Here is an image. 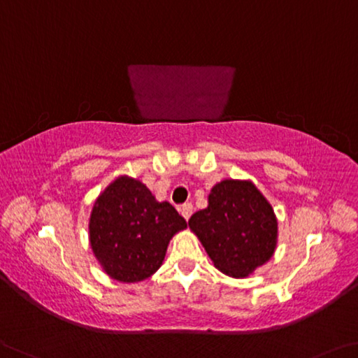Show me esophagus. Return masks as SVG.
I'll list each match as a JSON object with an SVG mask.
<instances>
[{"mask_svg":"<svg viewBox=\"0 0 358 358\" xmlns=\"http://www.w3.org/2000/svg\"><path fill=\"white\" fill-rule=\"evenodd\" d=\"M180 213L183 215V218H185L186 221H188L189 217H191V213H192V203H191V202L183 203V206L180 207Z\"/></svg>","mask_w":358,"mask_h":358,"instance_id":"obj_1","label":"esophagus"}]
</instances>
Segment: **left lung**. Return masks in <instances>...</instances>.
I'll return each instance as SVG.
<instances>
[{"instance_id": "8db88e82", "label": "left lung", "mask_w": 358, "mask_h": 358, "mask_svg": "<svg viewBox=\"0 0 358 358\" xmlns=\"http://www.w3.org/2000/svg\"><path fill=\"white\" fill-rule=\"evenodd\" d=\"M188 224L228 275L247 277L274 253L277 220L250 181L224 180L213 186L208 207L192 215Z\"/></svg>"}]
</instances>
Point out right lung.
Returning <instances> with one entry per match:
<instances>
[{"mask_svg": "<svg viewBox=\"0 0 358 358\" xmlns=\"http://www.w3.org/2000/svg\"><path fill=\"white\" fill-rule=\"evenodd\" d=\"M186 220L169 202H159L138 180L121 177L108 186L90 215V245L106 274L140 282L155 274L169 241Z\"/></svg>", "mask_w": 358, "mask_h": 358, "instance_id": "right-lung-1", "label": "right lung"}]
</instances>
